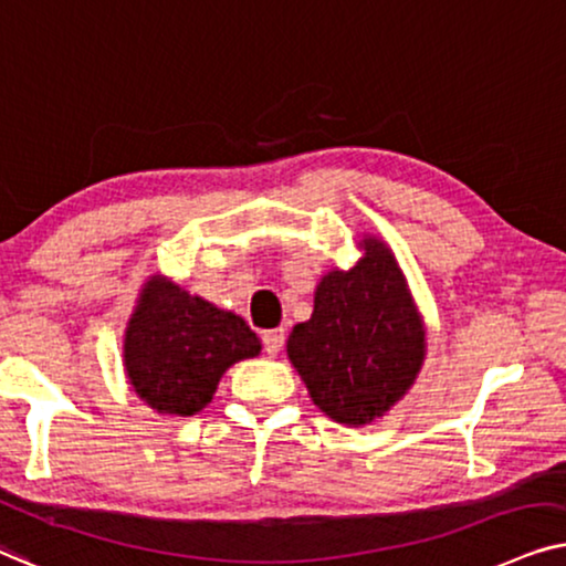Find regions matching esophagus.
<instances>
[{"label": "esophagus", "mask_w": 566, "mask_h": 566, "mask_svg": "<svg viewBox=\"0 0 566 566\" xmlns=\"http://www.w3.org/2000/svg\"><path fill=\"white\" fill-rule=\"evenodd\" d=\"M261 342H263V349H266V354H279V349L284 346V328H271V331H263L261 334Z\"/></svg>", "instance_id": "esophagus-1"}]
</instances>
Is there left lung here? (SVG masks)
I'll return each instance as SVG.
<instances>
[{
	"label": "left lung",
	"mask_w": 566,
	"mask_h": 566,
	"mask_svg": "<svg viewBox=\"0 0 566 566\" xmlns=\"http://www.w3.org/2000/svg\"><path fill=\"white\" fill-rule=\"evenodd\" d=\"M287 354L311 398L342 424H367L401 398L424 359V328L394 253L365 240L349 271H331Z\"/></svg>",
	"instance_id": "left-lung-1"
}]
</instances>
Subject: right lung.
<instances>
[{"mask_svg": "<svg viewBox=\"0 0 566 566\" xmlns=\"http://www.w3.org/2000/svg\"><path fill=\"white\" fill-rule=\"evenodd\" d=\"M259 352V338L240 315L165 279L147 282L124 342L134 390L153 409L178 417L205 409L222 373Z\"/></svg>", "mask_w": 566, "mask_h": 566, "instance_id": "right-lung-1", "label": "right lung"}]
</instances>
